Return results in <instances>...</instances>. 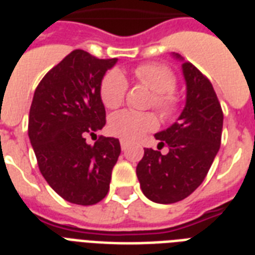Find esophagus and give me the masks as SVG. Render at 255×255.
<instances>
[{"mask_svg": "<svg viewBox=\"0 0 255 255\" xmlns=\"http://www.w3.org/2000/svg\"><path fill=\"white\" fill-rule=\"evenodd\" d=\"M120 147H122L123 151H126L128 147V141H126V140H120Z\"/></svg>", "mask_w": 255, "mask_h": 255, "instance_id": "obj_1", "label": "esophagus"}]
</instances>
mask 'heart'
Returning a JSON list of instances; mask_svg holds the SVG:
<instances>
[{
	"mask_svg": "<svg viewBox=\"0 0 255 255\" xmlns=\"http://www.w3.org/2000/svg\"><path fill=\"white\" fill-rule=\"evenodd\" d=\"M140 83L153 91L151 106L163 116H172L181 106V96L176 91L177 78L172 70L160 63H144L133 70ZM128 91V82L119 70H110L100 83V99L107 108L115 110L123 104ZM157 127V120L151 112L124 110L111 115L108 129L123 140H137Z\"/></svg>",
	"mask_w": 255,
	"mask_h": 255,
	"instance_id": "obj_1",
	"label": "heart"
}]
</instances>
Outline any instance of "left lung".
I'll return each instance as SVG.
<instances>
[{
    "mask_svg": "<svg viewBox=\"0 0 255 255\" xmlns=\"http://www.w3.org/2000/svg\"><path fill=\"white\" fill-rule=\"evenodd\" d=\"M178 58V55H177ZM186 104L174 124L156 133L159 149H144L136 174L145 197L159 204L181 201L201 185L221 144L224 112L210 81L190 62L182 63Z\"/></svg>",
    "mask_w": 255,
    "mask_h": 255,
    "instance_id": "1",
    "label": "left lung"
}]
</instances>
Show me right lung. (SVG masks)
Here are the masks:
<instances>
[{"label": "right lung", "mask_w": 255, "mask_h": 255, "mask_svg": "<svg viewBox=\"0 0 255 255\" xmlns=\"http://www.w3.org/2000/svg\"><path fill=\"white\" fill-rule=\"evenodd\" d=\"M116 61L74 50L34 92L27 131L38 167L47 184L71 204H98L110 189L119 140L99 136L90 145L86 137L106 124L100 83Z\"/></svg>", "instance_id": "right-lung-1"}]
</instances>
